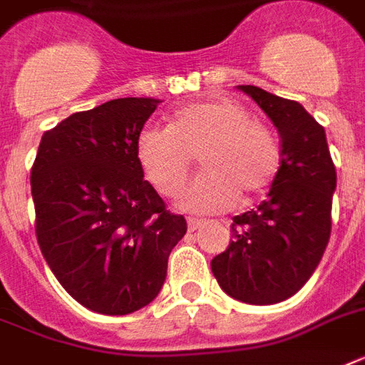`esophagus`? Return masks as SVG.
I'll return each mask as SVG.
<instances>
[{
    "label": "esophagus",
    "instance_id": "esophagus-1",
    "mask_svg": "<svg viewBox=\"0 0 365 365\" xmlns=\"http://www.w3.org/2000/svg\"><path fill=\"white\" fill-rule=\"evenodd\" d=\"M202 225H205V222H202V220H195V217H189L187 220L189 231H197V229H200Z\"/></svg>",
    "mask_w": 365,
    "mask_h": 365
}]
</instances>
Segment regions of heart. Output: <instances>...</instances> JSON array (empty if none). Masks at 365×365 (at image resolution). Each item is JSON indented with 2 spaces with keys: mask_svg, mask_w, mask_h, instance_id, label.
I'll use <instances>...</instances> for the list:
<instances>
[{
  "mask_svg": "<svg viewBox=\"0 0 365 365\" xmlns=\"http://www.w3.org/2000/svg\"><path fill=\"white\" fill-rule=\"evenodd\" d=\"M199 153L205 170L180 195L178 206L191 214H214L265 193L277 178L280 148L274 134L233 98H210L180 108L170 126L149 123L136 138L143 174L160 195L182 189Z\"/></svg>",
  "mask_w": 365,
  "mask_h": 365,
  "instance_id": "obj_1",
  "label": "heart"
}]
</instances>
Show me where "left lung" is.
Wrapping results in <instances>:
<instances>
[{
    "label": "left lung",
    "mask_w": 365,
    "mask_h": 365,
    "mask_svg": "<svg viewBox=\"0 0 365 365\" xmlns=\"http://www.w3.org/2000/svg\"><path fill=\"white\" fill-rule=\"evenodd\" d=\"M280 134V168L257 208L233 217V240L212 259L233 299L272 305L297 294L322 259L337 174L324 126L294 100L239 85Z\"/></svg>",
    "instance_id": "8db88e82"
}]
</instances>
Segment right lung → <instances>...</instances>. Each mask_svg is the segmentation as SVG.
Returning a JSON list of instances; mask_svg holds the SVG:
<instances>
[{
	"instance_id": "add662e5",
	"label": "right lung",
	"mask_w": 365,
	"mask_h": 365,
	"mask_svg": "<svg viewBox=\"0 0 365 365\" xmlns=\"http://www.w3.org/2000/svg\"><path fill=\"white\" fill-rule=\"evenodd\" d=\"M157 98H117L43 134L31 166L36 233L68 294L100 314L140 311L159 295L187 231L143 180L136 138Z\"/></svg>"
}]
</instances>
